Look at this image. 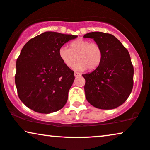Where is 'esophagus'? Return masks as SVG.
<instances>
[{"mask_svg":"<svg viewBox=\"0 0 150 150\" xmlns=\"http://www.w3.org/2000/svg\"><path fill=\"white\" fill-rule=\"evenodd\" d=\"M74 75H75V77H79V76H80L81 74L77 73V72H75V73H74Z\"/></svg>","mask_w":150,"mask_h":150,"instance_id":"34e87169","label":"esophagus"}]
</instances>
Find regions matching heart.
<instances>
[{"label": "heart", "mask_w": 150, "mask_h": 150, "mask_svg": "<svg viewBox=\"0 0 150 150\" xmlns=\"http://www.w3.org/2000/svg\"><path fill=\"white\" fill-rule=\"evenodd\" d=\"M59 55L63 63L71 68L76 62L73 69L84 71L88 69L93 71L100 66L102 59V50L99 44L91 43L90 41L79 38L70 43V48L62 46L59 50Z\"/></svg>", "instance_id": "b5f03b06"}]
</instances>
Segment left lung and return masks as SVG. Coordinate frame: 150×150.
<instances>
[{
	"instance_id": "8db88e82",
	"label": "left lung",
	"mask_w": 150,
	"mask_h": 150,
	"mask_svg": "<svg viewBox=\"0 0 150 150\" xmlns=\"http://www.w3.org/2000/svg\"><path fill=\"white\" fill-rule=\"evenodd\" d=\"M85 38L93 39L101 47L102 59L92 73L82 75L85 96L91 105L101 109H113L129 98L134 85V66L129 53L111 34L93 32Z\"/></svg>"
}]
</instances>
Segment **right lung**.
<instances>
[{
  "label": "right lung",
  "instance_id": "obj_1",
  "mask_svg": "<svg viewBox=\"0 0 150 150\" xmlns=\"http://www.w3.org/2000/svg\"><path fill=\"white\" fill-rule=\"evenodd\" d=\"M45 32L28 41L16 60L15 84L19 99L37 113H50L66 105L74 71L63 63L59 50L77 38Z\"/></svg>",
  "mask_w": 150,
  "mask_h": 150
}]
</instances>
